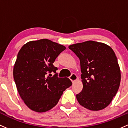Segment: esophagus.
<instances>
[{"label": "esophagus", "instance_id": "34e87169", "mask_svg": "<svg viewBox=\"0 0 128 128\" xmlns=\"http://www.w3.org/2000/svg\"><path fill=\"white\" fill-rule=\"evenodd\" d=\"M69 78H70V80L71 81H72V82H73L74 81H75L76 80H77L78 77H77V76H76V75L75 74L72 73V74H71V76H70Z\"/></svg>", "mask_w": 128, "mask_h": 128}]
</instances>
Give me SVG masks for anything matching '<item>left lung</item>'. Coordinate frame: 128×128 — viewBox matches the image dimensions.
<instances>
[{
  "label": "left lung",
  "instance_id": "left-lung-1",
  "mask_svg": "<svg viewBox=\"0 0 128 128\" xmlns=\"http://www.w3.org/2000/svg\"><path fill=\"white\" fill-rule=\"evenodd\" d=\"M68 48L79 58L83 88L76 95L79 104L90 110L105 108L119 89L121 72L115 54L110 46L89 40Z\"/></svg>",
  "mask_w": 128,
  "mask_h": 128
}]
</instances>
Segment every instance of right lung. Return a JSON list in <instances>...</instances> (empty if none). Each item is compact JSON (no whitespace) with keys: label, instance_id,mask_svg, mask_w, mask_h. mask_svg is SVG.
I'll return each instance as SVG.
<instances>
[{"label":"right lung","instance_id":"right-lung-1","mask_svg":"<svg viewBox=\"0 0 128 128\" xmlns=\"http://www.w3.org/2000/svg\"><path fill=\"white\" fill-rule=\"evenodd\" d=\"M65 49L62 45L43 39L28 42L20 50L14 78L21 98L31 110L39 113L50 110L72 85L68 78L58 77V68L53 64Z\"/></svg>","mask_w":128,"mask_h":128}]
</instances>
